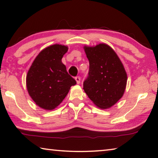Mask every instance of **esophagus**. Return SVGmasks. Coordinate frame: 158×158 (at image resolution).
I'll list each match as a JSON object with an SVG mask.
<instances>
[{
  "label": "esophagus",
  "mask_w": 158,
  "mask_h": 158,
  "mask_svg": "<svg viewBox=\"0 0 158 158\" xmlns=\"http://www.w3.org/2000/svg\"><path fill=\"white\" fill-rule=\"evenodd\" d=\"M75 80H76V81L77 83V84H80V81H81V79H80V77L79 76L75 77Z\"/></svg>",
  "instance_id": "obj_1"
}]
</instances>
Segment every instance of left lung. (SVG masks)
Segmentation results:
<instances>
[{
  "mask_svg": "<svg viewBox=\"0 0 158 158\" xmlns=\"http://www.w3.org/2000/svg\"><path fill=\"white\" fill-rule=\"evenodd\" d=\"M89 72L84 90L100 109H109L121 99L127 84V73L120 58L109 45L84 47Z\"/></svg>",
  "mask_w": 158,
  "mask_h": 158,
  "instance_id": "left-lung-1",
  "label": "left lung"
}]
</instances>
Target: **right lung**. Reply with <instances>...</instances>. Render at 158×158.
Here are the masks:
<instances>
[{
  "instance_id": "right-lung-1",
  "label": "right lung",
  "mask_w": 158,
  "mask_h": 158,
  "mask_svg": "<svg viewBox=\"0 0 158 158\" xmlns=\"http://www.w3.org/2000/svg\"><path fill=\"white\" fill-rule=\"evenodd\" d=\"M65 45L53 44L37 56L26 76V87L37 105L52 110L62 102L70 87L77 84L62 63L68 52Z\"/></svg>"
}]
</instances>
